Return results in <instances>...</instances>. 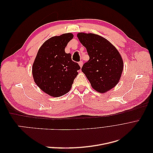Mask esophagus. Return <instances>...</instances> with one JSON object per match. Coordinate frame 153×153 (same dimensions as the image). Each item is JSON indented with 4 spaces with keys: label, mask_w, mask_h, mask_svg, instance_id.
I'll use <instances>...</instances> for the list:
<instances>
[{
    "label": "esophagus",
    "mask_w": 153,
    "mask_h": 153,
    "mask_svg": "<svg viewBox=\"0 0 153 153\" xmlns=\"http://www.w3.org/2000/svg\"><path fill=\"white\" fill-rule=\"evenodd\" d=\"M79 65H80V68H82V66H83V61H80V62H79Z\"/></svg>",
    "instance_id": "1"
}]
</instances>
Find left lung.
Wrapping results in <instances>:
<instances>
[{
  "label": "left lung",
  "mask_w": 153,
  "mask_h": 153,
  "mask_svg": "<svg viewBox=\"0 0 153 153\" xmlns=\"http://www.w3.org/2000/svg\"><path fill=\"white\" fill-rule=\"evenodd\" d=\"M77 37L89 56L82 71L92 87L101 93L112 89L118 84L123 70V61L118 50L99 35L80 32Z\"/></svg>",
  "instance_id": "left-lung-1"
}]
</instances>
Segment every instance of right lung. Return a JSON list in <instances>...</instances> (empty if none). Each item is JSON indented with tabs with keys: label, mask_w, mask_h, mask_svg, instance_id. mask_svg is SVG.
Listing matches in <instances>:
<instances>
[{
	"label": "right lung",
	"mask_w": 153,
	"mask_h": 153,
	"mask_svg": "<svg viewBox=\"0 0 153 153\" xmlns=\"http://www.w3.org/2000/svg\"><path fill=\"white\" fill-rule=\"evenodd\" d=\"M73 38V34L66 33L46 41L32 65L36 85L51 96L60 97L68 93L80 69L77 62L72 61L71 53L65 52Z\"/></svg>",
	"instance_id": "1"
}]
</instances>
